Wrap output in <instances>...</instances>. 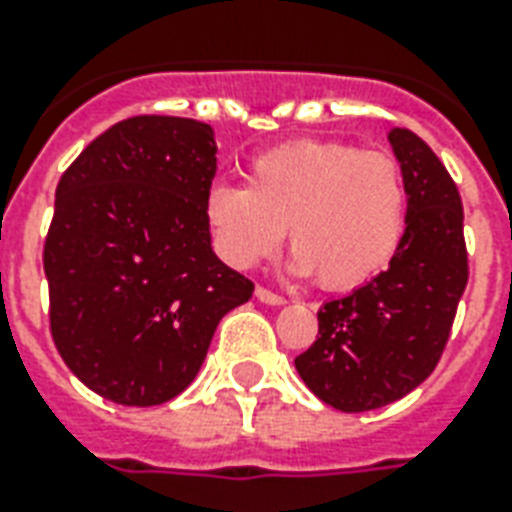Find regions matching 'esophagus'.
I'll use <instances>...</instances> for the list:
<instances>
[{
	"mask_svg": "<svg viewBox=\"0 0 512 512\" xmlns=\"http://www.w3.org/2000/svg\"><path fill=\"white\" fill-rule=\"evenodd\" d=\"M255 297H257V300H260V303H265V305H284V303H287L284 297L276 295V292H271V289H265V287H257L255 289Z\"/></svg>",
	"mask_w": 512,
	"mask_h": 512,
	"instance_id": "esophagus-1",
	"label": "esophagus"
}]
</instances>
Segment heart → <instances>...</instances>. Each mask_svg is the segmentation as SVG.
<instances>
[{
  "instance_id": "b5f03b06",
  "label": "heart",
  "mask_w": 512,
  "mask_h": 512,
  "mask_svg": "<svg viewBox=\"0 0 512 512\" xmlns=\"http://www.w3.org/2000/svg\"><path fill=\"white\" fill-rule=\"evenodd\" d=\"M204 223L225 263L247 271L289 233V271L345 292L374 279L396 255L406 185L393 156L337 140H295L249 162L247 188L217 183Z\"/></svg>"
}]
</instances>
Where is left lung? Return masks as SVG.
<instances>
[{"instance_id": "8db88e82", "label": "left lung", "mask_w": 512, "mask_h": 512, "mask_svg": "<svg viewBox=\"0 0 512 512\" xmlns=\"http://www.w3.org/2000/svg\"><path fill=\"white\" fill-rule=\"evenodd\" d=\"M406 185V228L388 268L319 311V337L295 358L303 382L340 412L412 393L436 369L468 284L462 201L430 146L393 127Z\"/></svg>"}]
</instances>
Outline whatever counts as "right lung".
Masks as SVG:
<instances>
[{
    "label": "right lung",
    "instance_id": "right-lung-1",
    "mask_svg": "<svg viewBox=\"0 0 512 512\" xmlns=\"http://www.w3.org/2000/svg\"><path fill=\"white\" fill-rule=\"evenodd\" d=\"M212 127L132 116L63 172L44 241L55 348L98 396L156 406L199 374L225 313L252 281L212 252L204 196Z\"/></svg>",
    "mask_w": 512,
    "mask_h": 512
}]
</instances>
